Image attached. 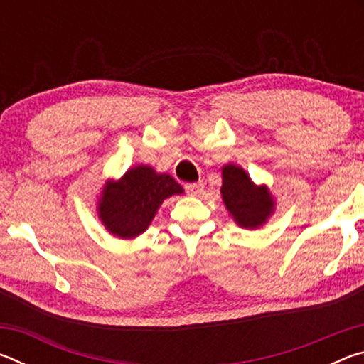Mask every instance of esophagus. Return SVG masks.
I'll return each instance as SVG.
<instances>
[{
    "label": "esophagus",
    "instance_id": "esophagus-1",
    "mask_svg": "<svg viewBox=\"0 0 364 364\" xmlns=\"http://www.w3.org/2000/svg\"><path fill=\"white\" fill-rule=\"evenodd\" d=\"M186 193L191 196H200L202 193H204V183L199 181V183L186 184Z\"/></svg>",
    "mask_w": 364,
    "mask_h": 364
}]
</instances>
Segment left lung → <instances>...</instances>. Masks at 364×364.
I'll return each instance as SVG.
<instances>
[{
  "instance_id": "1",
  "label": "left lung",
  "mask_w": 364,
  "mask_h": 364,
  "mask_svg": "<svg viewBox=\"0 0 364 364\" xmlns=\"http://www.w3.org/2000/svg\"><path fill=\"white\" fill-rule=\"evenodd\" d=\"M221 178V199L231 218L245 230H257L267 223L276 207L267 184H255L236 164L223 165Z\"/></svg>"
}]
</instances>
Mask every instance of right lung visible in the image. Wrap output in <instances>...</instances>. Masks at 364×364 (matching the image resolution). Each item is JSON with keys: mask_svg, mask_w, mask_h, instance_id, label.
<instances>
[{"mask_svg": "<svg viewBox=\"0 0 364 364\" xmlns=\"http://www.w3.org/2000/svg\"><path fill=\"white\" fill-rule=\"evenodd\" d=\"M184 189L173 176L157 173L149 165H134L119 180H107L97 197L96 210L104 228L115 237L143 234L162 202Z\"/></svg>", "mask_w": 364, "mask_h": 364, "instance_id": "1", "label": "right lung"}]
</instances>
